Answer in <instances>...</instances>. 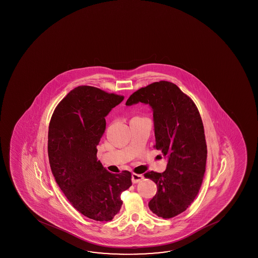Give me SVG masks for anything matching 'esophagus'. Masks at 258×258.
Listing matches in <instances>:
<instances>
[{"mask_svg": "<svg viewBox=\"0 0 258 258\" xmlns=\"http://www.w3.org/2000/svg\"><path fill=\"white\" fill-rule=\"evenodd\" d=\"M144 179V176L142 174H138V173H132V182L133 183H137L140 182Z\"/></svg>", "mask_w": 258, "mask_h": 258, "instance_id": "obj_1", "label": "esophagus"}]
</instances>
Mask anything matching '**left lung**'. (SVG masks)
Segmentation results:
<instances>
[{
	"instance_id": "8db88e82",
	"label": "left lung",
	"mask_w": 258,
	"mask_h": 258,
	"mask_svg": "<svg viewBox=\"0 0 258 258\" xmlns=\"http://www.w3.org/2000/svg\"><path fill=\"white\" fill-rule=\"evenodd\" d=\"M143 102L151 106L156 145L168 157L165 172L150 171L144 176L157 185L149 202L150 211L163 219L179 215L194 203L203 183L207 145L197 106L177 85L155 82L139 89L126 105Z\"/></svg>"
}]
</instances>
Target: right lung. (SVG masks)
I'll return each mask as SVG.
<instances>
[{"label":"right lung","instance_id":"add662e5","mask_svg":"<svg viewBox=\"0 0 258 258\" xmlns=\"http://www.w3.org/2000/svg\"><path fill=\"white\" fill-rule=\"evenodd\" d=\"M124 96L81 85L57 104L48 127L51 171L76 211L96 221H110L118 213L120 195L131 187V173H111L97 160V146L105 117Z\"/></svg>","mask_w":258,"mask_h":258}]
</instances>
